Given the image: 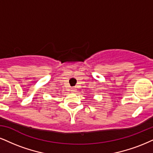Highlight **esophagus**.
Wrapping results in <instances>:
<instances>
[{"instance_id":"esophagus-1","label":"esophagus","mask_w":153,"mask_h":153,"mask_svg":"<svg viewBox=\"0 0 153 153\" xmlns=\"http://www.w3.org/2000/svg\"><path fill=\"white\" fill-rule=\"evenodd\" d=\"M75 91H76V89H75V88H71V92H75Z\"/></svg>"}]
</instances>
